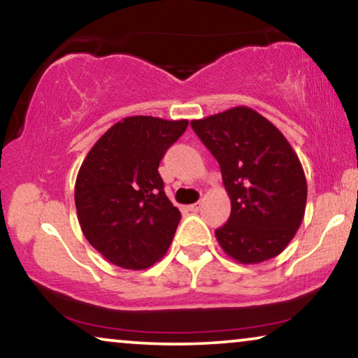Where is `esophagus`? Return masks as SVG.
Here are the masks:
<instances>
[{
    "label": "esophagus",
    "mask_w": 358,
    "mask_h": 358,
    "mask_svg": "<svg viewBox=\"0 0 358 358\" xmlns=\"http://www.w3.org/2000/svg\"><path fill=\"white\" fill-rule=\"evenodd\" d=\"M188 209H189V211H192V213H198L199 209H201V203H193V204H189Z\"/></svg>",
    "instance_id": "obj_1"
}]
</instances>
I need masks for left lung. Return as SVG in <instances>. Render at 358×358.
Here are the masks:
<instances>
[{
    "label": "left lung",
    "instance_id": "obj_1",
    "mask_svg": "<svg viewBox=\"0 0 358 358\" xmlns=\"http://www.w3.org/2000/svg\"><path fill=\"white\" fill-rule=\"evenodd\" d=\"M221 166L231 216L216 229L222 250L241 264L282 254L301 226L308 185L285 136L254 109L237 106L192 121Z\"/></svg>",
    "mask_w": 358,
    "mask_h": 358
}]
</instances>
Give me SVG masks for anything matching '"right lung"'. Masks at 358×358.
<instances>
[{
  "label": "right lung",
  "instance_id": "1",
  "mask_svg": "<svg viewBox=\"0 0 358 358\" xmlns=\"http://www.w3.org/2000/svg\"><path fill=\"white\" fill-rule=\"evenodd\" d=\"M187 127V119L124 117L85 157L76 214L87 241L111 264L149 268L169 250L182 214L166 198L159 164Z\"/></svg>",
  "mask_w": 358,
  "mask_h": 358
}]
</instances>
